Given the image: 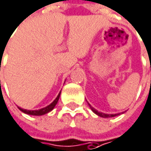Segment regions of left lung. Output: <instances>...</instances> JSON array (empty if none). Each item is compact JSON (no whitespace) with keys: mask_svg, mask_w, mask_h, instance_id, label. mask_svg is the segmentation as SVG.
<instances>
[{"mask_svg":"<svg viewBox=\"0 0 151 151\" xmlns=\"http://www.w3.org/2000/svg\"><path fill=\"white\" fill-rule=\"evenodd\" d=\"M89 106H90V107L91 108V110H92V112L93 113H95L97 115H99V116H100V117H103V118H110V117H114V116H117V115H119V113H115V114H106V113H100V112H98L96 109H94L93 107H91V106L89 104Z\"/></svg>","mask_w":151,"mask_h":151,"instance_id":"8db88e82","label":"left lung"}]
</instances>
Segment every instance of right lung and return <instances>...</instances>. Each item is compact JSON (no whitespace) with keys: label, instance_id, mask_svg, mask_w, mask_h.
I'll list each match as a JSON object with an SVG mask.
<instances>
[{"label":"right lung","instance_id":"right-lung-1","mask_svg":"<svg viewBox=\"0 0 151 151\" xmlns=\"http://www.w3.org/2000/svg\"><path fill=\"white\" fill-rule=\"evenodd\" d=\"M60 92L59 93V95L57 96V98L54 99V101H53L52 104H50L49 106H47L46 107H45V108H42V109H39V110H35V111H30V110H26V109L20 108V107H19V109H20L23 113H27V114H30V115H37V116H39V115L45 114V113L51 112V111L54 108V106H55L56 104L58 103V100H59V99H60Z\"/></svg>","mask_w":151,"mask_h":151}]
</instances>
